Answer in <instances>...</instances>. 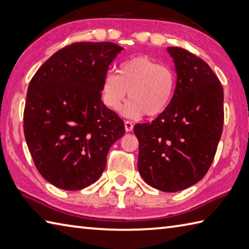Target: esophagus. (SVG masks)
<instances>
[{
    "mask_svg": "<svg viewBox=\"0 0 249 249\" xmlns=\"http://www.w3.org/2000/svg\"><path fill=\"white\" fill-rule=\"evenodd\" d=\"M124 129L126 132H131L133 130V124H132L131 121H124Z\"/></svg>",
    "mask_w": 249,
    "mask_h": 249,
    "instance_id": "34e87169",
    "label": "esophagus"
}]
</instances>
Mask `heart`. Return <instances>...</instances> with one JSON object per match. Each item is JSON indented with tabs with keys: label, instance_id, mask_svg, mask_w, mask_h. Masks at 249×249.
Returning <instances> with one entry per match:
<instances>
[{
	"label": "heart",
	"instance_id": "obj_1",
	"mask_svg": "<svg viewBox=\"0 0 249 249\" xmlns=\"http://www.w3.org/2000/svg\"><path fill=\"white\" fill-rule=\"evenodd\" d=\"M175 86L173 70L141 55L121 63L117 74H106L101 94L103 103L118 113L129 92L130 101L123 110L124 116L132 119L141 118L145 114L148 117H156L169 107Z\"/></svg>",
	"mask_w": 249,
	"mask_h": 249
}]
</instances>
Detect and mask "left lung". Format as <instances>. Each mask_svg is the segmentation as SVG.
Listing matches in <instances>:
<instances>
[{
	"label": "left lung",
	"instance_id": "obj_1",
	"mask_svg": "<svg viewBox=\"0 0 249 249\" xmlns=\"http://www.w3.org/2000/svg\"><path fill=\"white\" fill-rule=\"evenodd\" d=\"M176 87L172 102L151 124H139L138 169L164 192L200 181L214 159L224 125V90L209 64L179 47H167Z\"/></svg>",
	"mask_w": 249,
	"mask_h": 249
}]
</instances>
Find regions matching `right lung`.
Segmentation results:
<instances>
[{
    "instance_id": "right-lung-1",
    "label": "right lung",
    "mask_w": 249,
    "mask_h": 249,
    "mask_svg": "<svg viewBox=\"0 0 249 249\" xmlns=\"http://www.w3.org/2000/svg\"><path fill=\"white\" fill-rule=\"evenodd\" d=\"M124 48L82 42L53 53L30 82L23 131L35 166L63 190H80L100 178L106 157L124 134L117 114L101 100L109 64Z\"/></svg>"
}]
</instances>
